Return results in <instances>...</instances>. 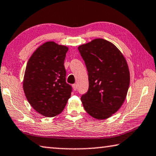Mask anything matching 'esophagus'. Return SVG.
<instances>
[{
  "label": "esophagus",
  "instance_id": "obj_1",
  "mask_svg": "<svg viewBox=\"0 0 156 156\" xmlns=\"http://www.w3.org/2000/svg\"><path fill=\"white\" fill-rule=\"evenodd\" d=\"M73 89L74 91L77 90V85H76V84H74V85H73Z\"/></svg>",
  "mask_w": 156,
  "mask_h": 156
}]
</instances>
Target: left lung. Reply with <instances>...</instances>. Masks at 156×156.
<instances>
[{"label": "left lung", "instance_id": "obj_1", "mask_svg": "<svg viewBox=\"0 0 156 156\" xmlns=\"http://www.w3.org/2000/svg\"><path fill=\"white\" fill-rule=\"evenodd\" d=\"M88 71L89 90L81 101L96 119L110 117L122 107L130 85L126 60L119 48L103 39L78 46Z\"/></svg>", "mask_w": 156, "mask_h": 156}]
</instances>
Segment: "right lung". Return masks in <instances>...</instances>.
<instances>
[{"instance_id":"add662e5","label":"right lung","mask_w":156,"mask_h":156,"mask_svg":"<svg viewBox=\"0 0 156 156\" xmlns=\"http://www.w3.org/2000/svg\"><path fill=\"white\" fill-rule=\"evenodd\" d=\"M69 48L47 41L33 53L27 63L23 88L34 110L47 117L62 112L71 97V87L66 83L64 62Z\"/></svg>"}]
</instances>
